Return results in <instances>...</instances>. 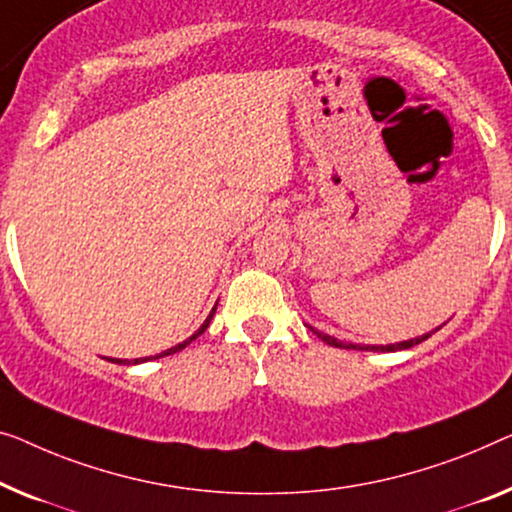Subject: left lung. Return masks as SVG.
Listing matches in <instances>:
<instances>
[{
	"label": "left lung",
	"instance_id": "obj_1",
	"mask_svg": "<svg viewBox=\"0 0 512 512\" xmlns=\"http://www.w3.org/2000/svg\"><path fill=\"white\" fill-rule=\"evenodd\" d=\"M308 329H310L312 333H315L319 340H324L326 345H331V347H340V349H356V352H398V349H409V347L418 345V342H423V340L430 338V335H432L434 331H439V329H434V331L425 333V335H418V338H411V340L398 342V345H352V342L335 340V338H331V335H326V333H322V331L312 329V326H308Z\"/></svg>",
	"mask_w": 512,
	"mask_h": 512
}]
</instances>
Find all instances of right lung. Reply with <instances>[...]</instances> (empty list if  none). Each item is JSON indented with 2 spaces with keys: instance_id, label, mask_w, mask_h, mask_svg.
Masks as SVG:
<instances>
[{
  "instance_id": "right-lung-1",
  "label": "right lung",
  "mask_w": 512,
  "mask_h": 512,
  "mask_svg": "<svg viewBox=\"0 0 512 512\" xmlns=\"http://www.w3.org/2000/svg\"><path fill=\"white\" fill-rule=\"evenodd\" d=\"M213 312H216V308H213V310H211V315L207 317V322H204V324L200 326V329H197V331H195L193 335H190V338H188V340H183V342H179V345H177V347L167 349V352H163V354H158V356H147V358H133V361H131V363H144V361H151V358H163V356H170V354H174V352H181V349H183V347H186V345H190V342H193V340L197 338V335H202L204 331H207V326H209V322H211ZM110 361H112V363H128V361H121V358H110Z\"/></svg>"
}]
</instances>
